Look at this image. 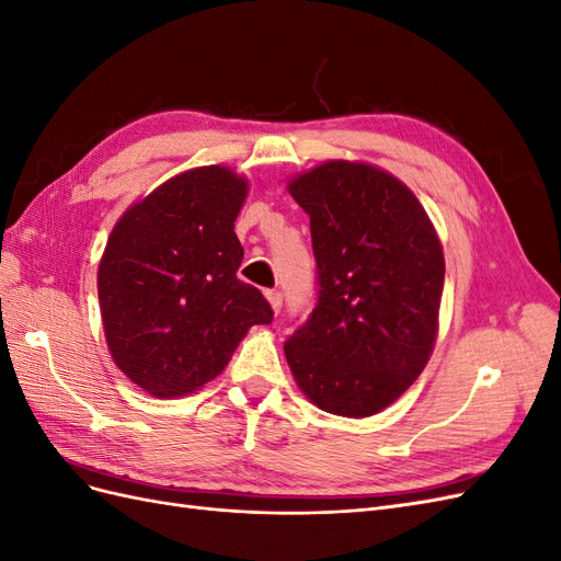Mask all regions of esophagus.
Wrapping results in <instances>:
<instances>
[{"mask_svg":"<svg viewBox=\"0 0 561 561\" xmlns=\"http://www.w3.org/2000/svg\"><path fill=\"white\" fill-rule=\"evenodd\" d=\"M266 299L271 304V309H274V313L278 316L280 307H283V295L278 290H266Z\"/></svg>","mask_w":561,"mask_h":561,"instance_id":"esophagus-1","label":"esophagus"}]
</instances>
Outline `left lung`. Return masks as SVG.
Segmentation results:
<instances>
[{
    "label": "left lung",
    "instance_id": "8db88e82",
    "mask_svg": "<svg viewBox=\"0 0 561 561\" xmlns=\"http://www.w3.org/2000/svg\"><path fill=\"white\" fill-rule=\"evenodd\" d=\"M311 219L318 301L285 342L297 386L330 414L363 419L426 367L445 257L419 198L369 163L328 161L290 180Z\"/></svg>",
    "mask_w": 561,
    "mask_h": 561
}]
</instances>
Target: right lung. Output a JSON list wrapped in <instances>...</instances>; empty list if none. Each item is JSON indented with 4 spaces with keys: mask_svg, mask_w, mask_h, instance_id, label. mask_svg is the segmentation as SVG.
<instances>
[{
    "mask_svg": "<svg viewBox=\"0 0 561 561\" xmlns=\"http://www.w3.org/2000/svg\"><path fill=\"white\" fill-rule=\"evenodd\" d=\"M248 182L225 165L180 173L114 225L98 266L112 360L149 396H186L227 367L268 301L236 271Z\"/></svg>",
    "mask_w": 561,
    "mask_h": 561,
    "instance_id": "obj_1",
    "label": "right lung"
}]
</instances>
